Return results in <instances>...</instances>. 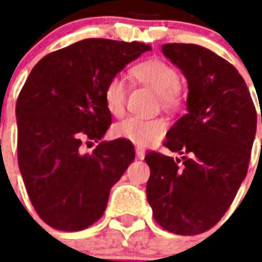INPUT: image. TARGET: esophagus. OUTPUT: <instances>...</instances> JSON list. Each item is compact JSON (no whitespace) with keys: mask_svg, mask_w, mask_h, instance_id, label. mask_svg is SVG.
<instances>
[{"mask_svg":"<svg viewBox=\"0 0 262 262\" xmlns=\"http://www.w3.org/2000/svg\"><path fill=\"white\" fill-rule=\"evenodd\" d=\"M136 156H137L139 159L143 160L144 158H145V151H144L143 148L137 147V148H136Z\"/></svg>","mask_w":262,"mask_h":262,"instance_id":"obj_1","label":"esophagus"}]
</instances>
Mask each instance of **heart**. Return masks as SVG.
Masks as SVG:
<instances>
[{"instance_id": "1", "label": "heart", "mask_w": 262, "mask_h": 262, "mask_svg": "<svg viewBox=\"0 0 262 262\" xmlns=\"http://www.w3.org/2000/svg\"><path fill=\"white\" fill-rule=\"evenodd\" d=\"M132 75L140 83L155 91L159 95L160 103L164 108H174L178 104L179 75L171 65L162 59H148L136 65ZM104 104L110 114L119 117L125 111L126 87L119 76L108 80L103 92ZM166 130V123L159 118H140L127 117L114 125L113 133L117 139L126 140L139 147H147L162 139Z\"/></svg>"}]
</instances>
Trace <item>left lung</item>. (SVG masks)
Returning <instances> with one entry per match:
<instances>
[{
  "label": "left lung",
  "instance_id": "1",
  "mask_svg": "<svg viewBox=\"0 0 262 262\" xmlns=\"http://www.w3.org/2000/svg\"><path fill=\"white\" fill-rule=\"evenodd\" d=\"M162 53L186 77L187 113L164 143L181 158L145 156L151 168L147 199L164 230L197 235L222 219L244 182L256 137V107L244 77L211 50L168 43Z\"/></svg>",
  "mask_w": 262,
  "mask_h": 262
}]
</instances>
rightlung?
<instances>
[{
	"mask_svg": "<svg viewBox=\"0 0 262 262\" xmlns=\"http://www.w3.org/2000/svg\"><path fill=\"white\" fill-rule=\"evenodd\" d=\"M149 45L84 39L43 57L16 103L18 168L40 219L80 231L102 217L110 189L135 160L122 139L102 141L111 123L103 92L108 80ZM83 141L99 142L91 154Z\"/></svg>",
	"mask_w": 262,
	"mask_h": 262,
	"instance_id": "obj_1",
	"label": "right lung"
}]
</instances>
